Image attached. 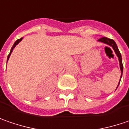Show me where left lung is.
<instances>
[{
    "label": "left lung",
    "instance_id": "1",
    "mask_svg": "<svg viewBox=\"0 0 129 129\" xmlns=\"http://www.w3.org/2000/svg\"><path fill=\"white\" fill-rule=\"evenodd\" d=\"M98 41H100V42L105 43H106V44H107V45L110 46H111V47L113 48V50L115 51V54H116V55L118 56V59H119L120 69V71H121V75H120V79H121V77H122V75H123V63H122V58H121V54H120V53L119 49H118V46H117V44H116V43L115 42L113 39L107 38H106V37H102V38H100ZM120 81H119V83H120ZM119 83H118V85H119ZM117 88H118V87H117Z\"/></svg>",
    "mask_w": 129,
    "mask_h": 129
}]
</instances>
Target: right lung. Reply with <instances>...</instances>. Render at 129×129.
I'll return each mask as SVG.
<instances>
[{
    "instance_id": "obj_1",
    "label": "right lung",
    "mask_w": 129,
    "mask_h": 129,
    "mask_svg": "<svg viewBox=\"0 0 129 129\" xmlns=\"http://www.w3.org/2000/svg\"><path fill=\"white\" fill-rule=\"evenodd\" d=\"M22 40V38H21L20 39H18V40H16V41L14 43V45H13V46H12V48H11V51H10V53H9V54L8 55V57H7V61H8V60H9V57H10V55H11V52L13 51V49L14 48H15V46H16V45L19 43Z\"/></svg>"
}]
</instances>
